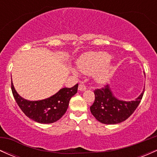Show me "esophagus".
<instances>
[{
  "instance_id": "esophagus-1",
  "label": "esophagus",
  "mask_w": 157,
  "mask_h": 157,
  "mask_svg": "<svg viewBox=\"0 0 157 157\" xmlns=\"http://www.w3.org/2000/svg\"><path fill=\"white\" fill-rule=\"evenodd\" d=\"M78 90L80 91H86V86H85L84 84L82 83H80L79 85V87H78Z\"/></svg>"
}]
</instances>
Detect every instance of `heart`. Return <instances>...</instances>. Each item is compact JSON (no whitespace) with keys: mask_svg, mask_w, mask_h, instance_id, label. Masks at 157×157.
I'll list each match as a JSON object with an SVG mask.
<instances>
[{"mask_svg":"<svg viewBox=\"0 0 157 157\" xmlns=\"http://www.w3.org/2000/svg\"><path fill=\"white\" fill-rule=\"evenodd\" d=\"M111 58V56L107 52H90L79 59L77 68L85 75H93L94 80L97 83L104 84L109 80L113 72ZM71 71L74 75H78L75 68H72Z\"/></svg>","mask_w":157,"mask_h":157,"instance_id":"1","label":"heart"}]
</instances>
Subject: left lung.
<instances>
[{"label":"left lung","instance_id":"left-lung-1","mask_svg":"<svg viewBox=\"0 0 157 157\" xmlns=\"http://www.w3.org/2000/svg\"><path fill=\"white\" fill-rule=\"evenodd\" d=\"M144 89L134 100L125 101L118 99L107 85L102 89L94 91L95 100L90 107L91 112L99 122L103 124L120 123L127 120L137 108L143 96Z\"/></svg>","mask_w":157,"mask_h":157}]
</instances>
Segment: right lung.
<instances>
[{
    "label": "right lung",
    "mask_w": 157,
    "mask_h": 157,
    "mask_svg": "<svg viewBox=\"0 0 157 157\" xmlns=\"http://www.w3.org/2000/svg\"><path fill=\"white\" fill-rule=\"evenodd\" d=\"M78 84L71 88H63L48 98L40 100H28L20 96L12 81V91L16 102L29 119L41 124L57 122L64 115L70 100L77 92Z\"/></svg>",
    "instance_id": "1"
}]
</instances>
